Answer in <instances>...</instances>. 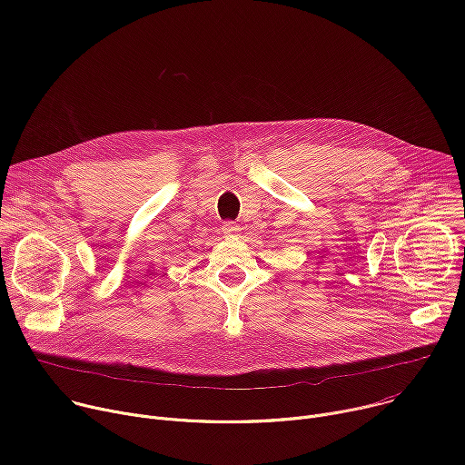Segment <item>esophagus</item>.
<instances>
[{
    "mask_svg": "<svg viewBox=\"0 0 465 465\" xmlns=\"http://www.w3.org/2000/svg\"><path fill=\"white\" fill-rule=\"evenodd\" d=\"M223 233H224L226 237H237V235L241 233V226L235 224V223H232V221H226V223L223 224Z\"/></svg>",
    "mask_w": 465,
    "mask_h": 465,
    "instance_id": "obj_1",
    "label": "esophagus"
}]
</instances>
